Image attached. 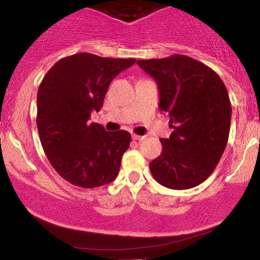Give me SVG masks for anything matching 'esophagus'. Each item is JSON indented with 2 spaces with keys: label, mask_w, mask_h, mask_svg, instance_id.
<instances>
[{
  "label": "esophagus",
  "mask_w": 260,
  "mask_h": 260,
  "mask_svg": "<svg viewBox=\"0 0 260 260\" xmlns=\"http://www.w3.org/2000/svg\"><path fill=\"white\" fill-rule=\"evenodd\" d=\"M132 138H133V139H135V141H143V139H144V138H146V137H144V136H138V135H133V136H132Z\"/></svg>",
  "instance_id": "esophagus-1"
}]
</instances>
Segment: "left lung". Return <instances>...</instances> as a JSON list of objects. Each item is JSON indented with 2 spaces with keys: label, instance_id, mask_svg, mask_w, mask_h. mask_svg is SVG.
<instances>
[{
  "label": "left lung",
  "instance_id": "obj_1",
  "mask_svg": "<svg viewBox=\"0 0 260 260\" xmlns=\"http://www.w3.org/2000/svg\"><path fill=\"white\" fill-rule=\"evenodd\" d=\"M154 78L160 111L169 117L171 137L149 163L153 178L171 189H189L204 182L217 167L231 129L232 106L219 76L184 54L139 59Z\"/></svg>",
  "mask_w": 260,
  "mask_h": 260
}]
</instances>
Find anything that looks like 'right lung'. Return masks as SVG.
Wrapping results in <instances>:
<instances>
[{"label": "right lung", "instance_id": "right-lung-1", "mask_svg": "<svg viewBox=\"0 0 260 260\" xmlns=\"http://www.w3.org/2000/svg\"><path fill=\"white\" fill-rule=\"evenodd\" d=\"M135 58L76 53L46 73L37 93V129L48 160L62 178L81 188L112 182L131 143L127 131L106 132L89 123L101 111L109 83Z\"/></svg>", "mask_w": 260, "mask_h": 260}]
</instances>
